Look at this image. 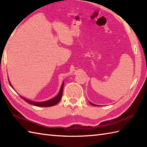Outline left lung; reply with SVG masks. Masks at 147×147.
<instances>
[{"label": "left lung", "mask_w": 147, "mask_h": 147, "mask_svg": "<svg viewBox=\"0 0 147 147\" xmlns=\"http://www.w3.org/2000/svg\"><path fill=\"white\" fill-rule=\"evenodd\" d=\"M90 104H92V105H93V106H98V105H95V104H92V103H91V102H90Z\"/></svg>", "instance_id": "left-lung-1"}]
</instances>
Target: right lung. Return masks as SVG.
I'll return each instance as SVG.
<instances>
[{
    "label": "right lung",
    "instance_id": "add662e5",
    "mask_svg": "<svg viewBox=\"0 0 147 147\" xmlns=\"http://www.w3.org/2000/svg\"><path fill=\"white\" fill-rule=\"evenodd\" d=\"M9 84H10V85L11 86V83H9ZM63 86H64V83H62V86H61V90H60V92H59V94L56 96L55 98L49 100H48V101L36 102H33V101L29 100H27L26 98H23L22 96H21V97L23 99H24V100H25L27 103H28V104H30L32 105H34L35 106H39V107H51V106H53V105H55V104H57V103H59V102L61 100L62 95V92H63Z\"/></svg>",
    "mask_w": 147,
    "mask_h": 147
}]
</instances>
